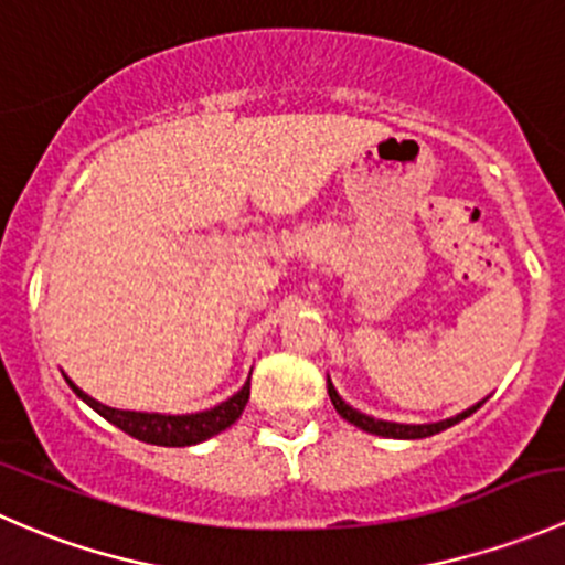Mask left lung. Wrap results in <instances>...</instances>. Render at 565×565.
Here are the masks:
<instances>
[{"instance_id":"1","label":"left lung","mask_w":565,"mask_h":565,"mask_svg":"<svg viewBox=\"0 0 565 565\" xmlns=\"http://www.w3.org/2000/svg\"><path fill=\"white\" fill-rule=\"evenodd\" d=\"M328 393H330V402H333L335 413H339L341 418L350 420V424L358 426V429L369 431V435L393 437V440H420V437H431V435H437V431L448 429V426L459 424V420H465L467 415H472L478 407H481V402H478L476 407L465 409V413L454 415V418L437 420V424H393V420H380V418H372V415H366V413H358L355 407H350V404H347L344 398L335 393L330 380H328Z\"/></svg>"}]
</instances>
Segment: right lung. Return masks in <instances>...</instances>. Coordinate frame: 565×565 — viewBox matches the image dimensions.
Segmentation results:
<instances>
[{"label": "right lung", "instance_id": "add662e5", "mask_svg": "<svg viewBox=\"0 0 565 565\" xmlns=\"http://www.w3.org/2000/svg\"><path fill=\"white\" fill-rule=\"evenodd\" d=\"M67 380V377H65ZM78 398L89 404L98 415H104L108 424H114L117 429H122L125 435L136 437L141 443H150V446H167V448H182V446H196V443L210 440L218 431L230 429L237 418L246 409L248 396H250V380L243 385L241 391L232 398L221 402L218 407H210L204 413H191V415H161V413H134V409H114L106 404L95 402L93 396H87L82 388L67 380Z\"/></svg>", "mask_w": 565, "mask_h": 565}]
</instances>
